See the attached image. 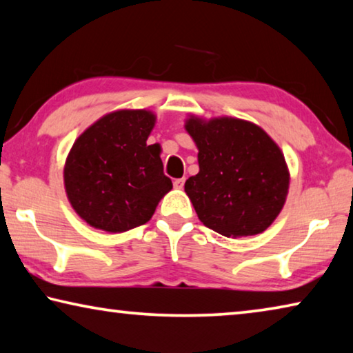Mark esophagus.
Instances as JSON below:
<instances>
[{
    "label": "esophagus",
    "mask_w": 353,
    "mask_h": 353,
    "mask_svg": "<svg viewBox=\"0 0 353 353\" xmlns=\"http://www.w3.org/2000/svg\"><path fill=\"white\" fill-rule=\"evenodd\" d=\"M183 185H185V179L183 177L182 179H176V181H174V188H177V190H182Z\"/></svg>",
    "instance_id": "34e87169"
}]
</instances>
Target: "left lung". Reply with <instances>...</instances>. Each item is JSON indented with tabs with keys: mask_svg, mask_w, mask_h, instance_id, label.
I'll list each match as a JSON object with an SVG mask.
<instances>
[{
	"mask_svg": "<svg viewBox=\"0 0 353 353\" xmlns=\"http://www.w3.org/2000/svg\"><path fill=\"white\" fill-rule=\"evenodd\" d=\"M185 130L199 151V172L185 182V193L201 223L227 238L265 232L290 188L277 143L256 124L232 117L190 115Z\"/></svg>",
	"mask_w": 353,
	"mask_h": 353,
	"instance_id": "left-lung-1",
	"label": "left lung"
}]
</instances>
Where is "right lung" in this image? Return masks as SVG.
<instances>
[{"label":"right lung","instance_id":"add662e5","mask_svg":"<svg viewBox=\"0 0 353 353\" xmlns=\"http://www.w3.org/2000/svg\"><path fill=\"white\" fill-rule=\"evenodd\" d=\"M151 110L107 113L77 137L63 166L74 212L94 229L119 234L146 224L172 182L163 174L159 145H146Z\"/></svg>","mask_w":353,"mask_h":353}]
</instances>
